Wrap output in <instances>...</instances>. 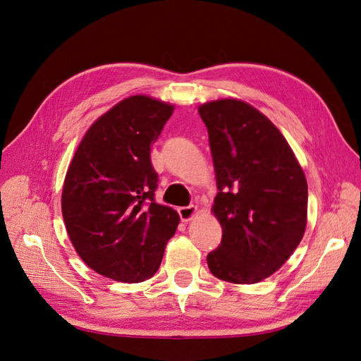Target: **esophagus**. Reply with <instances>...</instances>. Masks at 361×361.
Here are the masks:
<instances>
[{"instance_id": "esophagus-1", "label": "esophagus", "mask_w": 361, "mask_h": 361, "mask_svg": "<svg viewBox=\"0 0 361 361\" xmlns=\"http://www.w3.org/2000/svg\"><path fill=\"white\" fill-rule=\"evenodd\" d=\"M178 212H179L180 220L187 223V221L191 220V218H192L195 214H197V206H194V204L183 206V207H179Z\"/></svg>"}]
</instances>
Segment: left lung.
<instances>
[{
  "label": "left lung",
  "instance_id": "obj_1",
  "mask_svg": "<svg viewBox=\"0 0 361 361\" xmlns=\"http://www.w3.org/2000/svg\"><path fill=\"white\" fill-rule=\"evenodd\" d=\"M199 113L215 167L212 209L223 227L207 267L216 279L251 285L274 274L301 243L307 180L285 137L256 108L220 99Z\"/></svg>",
  "mask_w": 361,
  "mask_h": 361
}]
</instances>
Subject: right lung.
Here are the masks:
<instances>
[{
  "label": "right lung",
  "mask_w": 361,
  "mask_h": 361,
  "mask_svg": "<svg viewBox=\"0 0 361 361\" xmlns=\"http://www.w3.org/2000/svg\"><path fill=\"white\" fill-rule=\"evenodd\" d=\"M173 106L130 96L87 130L64 179L61 211L76 253L97 274L125 283L158 271L179 215L155 202L150 149Z\"/></svg>",
  "instance_id": "right-lung-1"
}]
</instances>
